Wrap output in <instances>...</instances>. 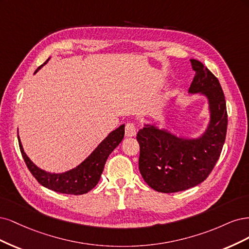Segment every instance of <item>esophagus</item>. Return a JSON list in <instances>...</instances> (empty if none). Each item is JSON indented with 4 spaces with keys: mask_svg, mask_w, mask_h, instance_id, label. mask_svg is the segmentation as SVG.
<instances>
[{
    "mask_svg": "<svg viewBox=\"0 0 249 249\" xmlns=\"http://www.w3.org/2000/svg\"><path fill=\"white\" fill-rule=\"evenodd\" d=\"M136 134V128L133 123H127L125 126V135L128 138H131V136H135Z\"/></svg>",
    "mask_w": 249,
    "mask_h": 249,
    "instance_id": "1",
    "label": "esophagus"
}]
</instances>
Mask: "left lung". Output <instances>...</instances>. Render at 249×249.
<instances>
[{"label": "left lung", "mask_w": 249, "mask_h": 249, "mask_svg": "<svg viewBox=\"0 0 249 249\" xmlns=\"http://www.w3.org/2000/svg\"><path fill=\"white\" fill-rule=\"evenodd\" d=\"M196 71L188 92L207 96L210 123L198 139L178 138L153 125H145L136 135L140 143L139 168L148 185L171 194L198 185L207 179L219 159L226 141L228 113L219 81L197 60L191 59Z\"/></svg>", "instance_id": "obj_1"}]
</instances>
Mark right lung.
Listing matches in <instances>:
<instances>
[{"label":"right lung","mask_w":249,"mask_h":249,"mask_svg":"<svg viewBox=\"0 0 249 249\" xmlns=\"http://www.w3.org/2000/svg\"><path fill=\"white\" fill-rule=\"evenodd\" d=\"M47 61L43 63V65H45ZM43 65L39 66L35 73ZM124 127L125 125H121L116 130L111 131L81 164L61 174H52L36 166L23 151L18 134V138L22 158L29 171L42 186L60 194L77 196L87 194L97 185L107 157L124 138Z\"/></svg>","instance_id":"obj_1"}]
</instances>
